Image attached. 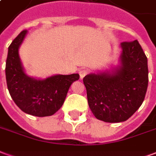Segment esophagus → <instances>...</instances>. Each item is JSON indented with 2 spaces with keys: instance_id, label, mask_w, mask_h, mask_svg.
Masks as SVG:
<instances>
[{
  "instance_id": "1",
  "label": "esophagus",
  "mask_w": 156,
  "mask_h": 156,
  "mask_svg": "<svg viewBox=\"0 0 156 156\" xmlns=\"http://www.w3.org/2000/svg\"><path fill=\"white\" fill-rule=\"evenodd\" d=\"M78 73H79V76H80V78H83L84 77L85 75L88 73V70L85 69V68H81L78 70Z\"/></svg>"
}]
</instances>
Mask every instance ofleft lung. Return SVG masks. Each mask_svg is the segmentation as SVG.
<instances>
[{
    "label": "left lung",
    "mask_w": 156,
    "mask_h": 156,
    "mask_svg": "<svg viewBox=\"0 0 156 156\" xmlns=\"http://www.w3.org/2000/svg\"><path fill=\"white\" fill-rule=\"evenodd\" d=\"M121 66L116 71L83 78L88 106L99 120H127L140 107L147 91V58L137 40L121 42Z\"/></svg>",
    "instance_id": "1"
}]
</instances>
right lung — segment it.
I'll list each match as a JSON object with an SVG mask.
<instances>
[{
	"label": "right lung",
	"mask_w": 156,
	"mask_h": 156,
	"mask_svg": "<svg viewBox=\"0 0 156 156\" xmlns=\"http://www.w3.org/2000/svg\"><path fill=\"white\" fill-rule=\"evenodd\" d=\"M27 34L22 31L8 48L5 78L11 97L22 111L37 117L54 115L61 108L70 85L79 74L54 75L37 80L26 74L20 61L18 48Z\"/></svg>",
	"instance_id": "obj_1"
}]
</instances>
